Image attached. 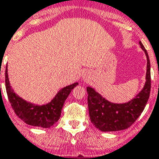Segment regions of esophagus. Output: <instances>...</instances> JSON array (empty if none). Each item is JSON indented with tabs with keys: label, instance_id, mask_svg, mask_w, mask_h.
<instances>
[{
	"label": "esophagus",
	"instance_id": "1",
	"mask_svg": "<svg viewBox=\"0 0 159 159\" xmlns=\"http://www.w3.org/2000/svg\"><path fill=\"white\" fill-rule=\"evenodd\" d=\"M83 81H85V82H87L88 81V78L86 77H85V76H84L83 77Z\"/></svg>",
	"mask_w": 159,
	"mask_h": 159
}]
</instances>
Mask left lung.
<instances>
[{
  "label": "left lung",
  "mask_w": 159,
  "mask_h": 159,
  "mask_svg": "<svg viewBox=\"0 0 159 159\" xmlns=\"http://www.w3.org/2000/svg\"><path fill=\"white\" fill-rule=\"evenodd\" d=\"M139 43L147 59L146 81L143 89L133 99L125 103H114L103 98L94 88H86L90 121L102 132L120 131L129 128L141 116L147 103L151 87L150 58L141 41Z\"/></svg>",
  "instance_id": "1"
}]
</instances>
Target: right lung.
I'll return each mask as SVG.
<instances>
[{
	"label": "right lung",
	"mask_w": 159,
	"mask_h": 159,
	"mask_svg": "<svg viewBox=\"0 0 159 159\" xmlns=\"http://www.w3.org/2000/svg\"><path fill=\"white\" fill-rule=\"evenodd\" d=\"M78 83L71 84L62 88L50 102L43 105H38L27 102L14 93L9 84L8 69H5V87L8 98L15 114L22 120L31 126L41 128H50L57 123L61 117L64 102L73 88Z\"/></svg>",
	"instance_id": "right-lung-1"
}]
</instances>
